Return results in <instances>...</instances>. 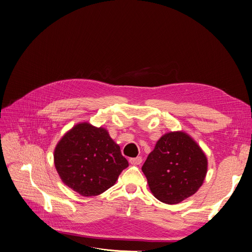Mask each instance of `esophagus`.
Masks as SVG:
<instances>
[{"mask_svg": "<svg viewBox=\"0 0 252 252\" xmlns=\"http://www.w3.org/2000/svg\"><path fill=\"white\" fill-rule=\"evenodd\" d=\"M142 161V158L140 157H137V158H129V163L131 164H134V165H137V164H140Z\"/></svg>", "mask_w": 252, "mask_h": 252, "instance_id": "34e87169", "label": "esophagus"}]
</instances>
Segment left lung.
I'll list each match as a JSON object with an SVG mask.
<instances>
[{
	"label": "left lung",
	"mask_w": 252,
	"mask_h": 252,
	"mask_svg": "<svg viewBox=\"0 0 252 252\" xmlns=\"http://www.w3.org/2000/svg\"><path fill=\"white\" fill-rule=\"evenodd\" d=\"M156 198L175 204L194 194L207 172V158L188 133L170 131L157 142L141 167Z\"/></svg>",
	"instance_id": "left-lung-1"
}]
</instances>
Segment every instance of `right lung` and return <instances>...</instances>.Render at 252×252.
<instances>
[{
	"instance_id": "right-lung-1",
	"label": "right lung",
	"mask_w": 252,
	"mask_h": 252,
	"mask_svg": "<svg viewBox=\"0 0 252 252\" xmlns=\"http://www.w3.org/2000/svg\"><path fill=\"white\" fill-rule=\"evenodd\" d=\"M54 161L63 183L83 196L112 188L128 162L103 127L81 123L58 142Z\"/></svg>"
}]
</instances>
